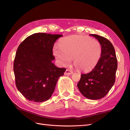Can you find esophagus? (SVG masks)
I'll return each mask as SVG.
<instances>
[{"mask_svg":"<svg viewBox=\"0 0 130 130\" xmlns=\"http://www.w3.org/2000/svg\"><path fill=\"white\" fill-rule=\"evenodd\" d=\"M72 74H73V71H72L71 70H69V69H67L64 73L65 75H71Z\"/></svg>","mask_w":130,"mask_h":130,"instance_id":"esophagus-1","label":"esophagus"}]
</instances>
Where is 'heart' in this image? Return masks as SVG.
<instances>
[{
    "label": "heart",
    "instance_id": "b5f03b06",
    "mask_svg": "<svg viewBox=\"0 0 130 130\" xmlns=\"http://www.w3.org/2000/svg\"><path fill=\"white\" fill-rule=\"evenodd\" d=\"M60 48L55 47L54 53L62 64H66L73 57V62L81 70L88 71L94 68L101 54L100 43L96 40L79 35L63 38Z\"/></svg>",
    "mask_w": 130,
    "mask_h": 130
}]
</instances>
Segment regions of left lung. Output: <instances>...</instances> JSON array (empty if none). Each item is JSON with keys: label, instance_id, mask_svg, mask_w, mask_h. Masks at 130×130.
Returning <instances> with one entry per match:
<instances>
[{"label": "left lung", "instance_id": "1", "mask_svg": "<svg viewBox=\"0 0 130 130\" xmlns=\"http://www.w3.org/2000/svg\"><path fill=\"white\" fill-rule=\"evenodd\" d=\"M90 35L95 37L100 43L101 56L91 72L81 75L80 80L77 86L85 97L98 100L104 97L115 84L117 59L115 48L111 42L99 35Z\"/></svg>", "mask_w": 130, "mask_h": 130}]
</instances>
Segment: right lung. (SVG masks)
I'll return each mask as SVG.
<instances>
[{
  "label": "right lung",
  "instance_id": "obj_1",
  "mask_svg": "<svg viewBox=\"0 0 130 130\" xmlns=\"http://www.w3.org/2000/svg\"><path fill=\"white\" fill-rule=\"evenodd\" d=\"M62 35L36 33L28 36L19 45L13 63L15 85L29 101L41 103L52 95L58 79L65 68L52 63L53 49Z\"/></svg>",
  "mask_w": 130,
  "mask_h": 130
}]
</instances>
